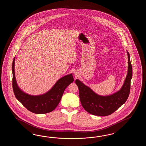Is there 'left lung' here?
<instances>
[{
	"mask_svg": "<svg viewBox=\"0 0 146 146\" xmlns=\"http://www.w3.org/2000/svg\"><path fill=\"white\" fill-rule=\"evenodd\" d=\"M127 76L121 89L115 93L106 96H100L80 80H76L75 82L79 91L81 103L87 112L96 116H108L115 112L126 101L130 92V81L133 75L130 55L127 50Z\"/></svg>",
	"mask_w": 146,
	"mask_h": 146,
	"instance_id": "8db88e82",
	"label": "left lung"
}]
</instances>
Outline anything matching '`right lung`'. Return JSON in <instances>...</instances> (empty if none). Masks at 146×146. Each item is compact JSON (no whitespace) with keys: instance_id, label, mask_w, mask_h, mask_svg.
Here are the masks:
<instances>
[{"instance_id":"add662e5","label":"right lung","mask_w":146,"mask_h":146,"mask_svg":"<svg viewBox=\"0 0 146 146\" xmlns=\"http://www.w3.org/2000/svg\"><path fill=\"white\" fill-rule=\"evenodd\" d=\"M15 57L13 60V87L17 99L30 112L37 114L53 111L59 104L66 88L74 81L72 74H67L58 80L53 87L44 94L32 96L23 91L18 86L15 72Z\"/></svg>"}]
</instances>
